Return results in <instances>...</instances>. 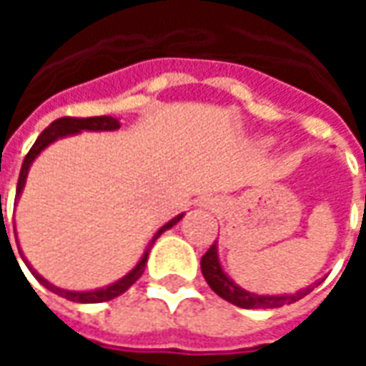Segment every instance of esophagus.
<instances>
[{
	"label": "esophagus",
	"instance_id": "esophagus-1",
	"mask_svg": "<svg viewBox=\"0 0 366 366\" xmlns=\"http://www.w3.org/2000/svg\"><path fill=\"white\" fill-rule=\"evenodd\" d=\"M199 204H202V207H209V209H215V207H219V202H217L215 198H204L202 202H199Z\"/></svg>",
	"mask_w": 366,
	"mask_h": 366
}]
</instances>
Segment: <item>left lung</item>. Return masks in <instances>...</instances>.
I'll list each match as a JSON object with an SVG mask.
<instances>
[{
	"label": "left lung",
	"instance_id": "obj_1",
	"mask_svg": "<svg viewBox=\"0 0 366 366\" xmlns=\"http://www.w3.org/2000/svg\"><path fill=\"white\" fill-rule=\"evenodd\" d=\"M202 274L206 278V282L209 284V288L219 296V298L227 300L229 304L239 307H245V310H257V307H280L284 304H292V302H298L306 294L314 290V286H317L320 282L312 284L307 288H302V290L294 292V294H254V292H249L245 288H241L239 284H235L231 280V276L223 270L222 262H219V253H217V243L207 249V253L202 257Z\"/></svg>",
	"mask_w": 366,
	"mask_h": 366
}]
</instances>
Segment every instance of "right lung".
<instances>
[{"instance_id":"obj_1","label":"right lung","mask_w":366,"mask_h":366,"mask_svg":"<svg viewBox=\"0 0 366 366\" xmlns=\"http://www.w3.org/2000/svg\"><path fill=\"white\" fill-rule=\"evenodd\" d=\"M121 123L119 119H115V117H109V115H99V117H86V119H76V117H62V119H56L52 121L49 127L44 129L43 133L39 135V139L35 141V144L31 147V151L27 152V157H25V160H23V167H21V172H19V182H17V199H19L21 192H23V188H25V182H27V174H29V168H31V164L35 162V159L41 154V152L49 147V144H52L54 141H59V139H64V137H70V135H78V133H82V131H115V129H119ZM184 217V214L176 215V217H172L170 222L164 223L162 227H160L154 235H152V239L149 241V247L144 249L143 257L139 259V262H137L133 269L129 270L127 274L123 276V278H119V280H115V282L107 284V286H104V288H96V290H66V288H59V286H54V284H51L44 276H41L39 272H36L33 267H31V262L25 259V254H23V251H21L19 247V253H21V259H23V262L27 264V269L31 270V274L35 276L39 282L43 284L46 290L54 292V294H59V296H62V298L70 300V302H78V304H99V302H107V300H113L117 298V296H121L123 292L127 290L129 286H133V284L141 278V274L144 272V267H147V259H149V251H151V247L154 245V241L164 233L167 229H170V227H174L176 223L180 222ZM15 241H17V231H15ZM19 245V243H17Z\"/></svg>"}]
</instances>
